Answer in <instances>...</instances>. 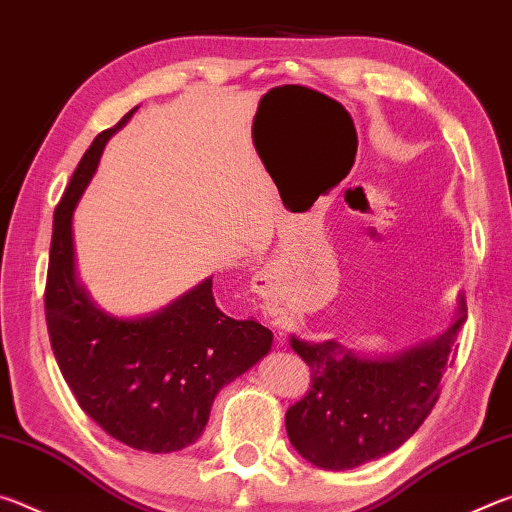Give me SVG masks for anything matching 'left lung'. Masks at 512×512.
<instances>
[{"label": "left lung", "instance_id": "1", "mask_svg": "<svg viewBox=\"0 0 512 512\" xmlns=\"http://www.w3.org/2000/svg\"><path fill=\"white\" fill-rule=\"evenodd\" d=\"M465 318L461 296L447 332L391 357H366L339 341L291 336V348L311 368L309 393L284 418L296 452L323 470H352L395 452L438 402L440 379L454 363Z\"/></svg>", "mask_w": 512, "mask_h": 512}]
</instances>
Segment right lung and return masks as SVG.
<instances>
[{"label": "right lung", "mask_w": 512, "mask_h": 512, "mask_svg": "<svg viewBox=\"0 0 512 512\" xmlns=\"http://www.w3.org/2000/svg\"><path fill=\"white\" fill-rule=\"evenodd\" d=\"M115 128L99 133L54 212L45 316L58 368L81 409L140 452H178L201 438L216 393L268 354L271 329L216 307L212 277L155 314L119 318L76 277L72 216Z\"/></svg>", "instance_id": "add662e5"}]
</instances>
